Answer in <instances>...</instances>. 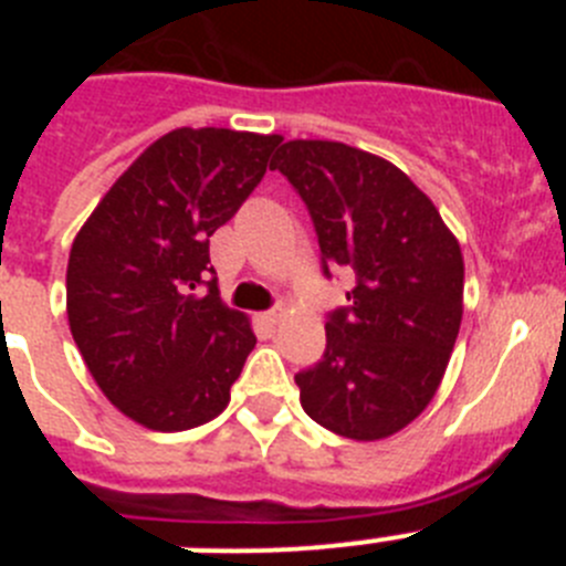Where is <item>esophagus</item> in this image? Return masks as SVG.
<instances>
[{
    "instance_id": "obj_1",
    "label": "esophagus",
    "mask_w": 566,
    "mask_h": 566,
    "mask_svg": "<svg viewBox=\"0 0 566 566\" xmlns=\"http://www.w3.org/2000/svg\"><path fill=\"white\" fill-rule=\"evenodd\" d=\"M260 317H263V323H269V326H274V323H277V319L283 317V308L274 306V308H269V312L260 314Z\"/></svg>"
}]
</instances>
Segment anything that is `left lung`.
Masks as SVG:
<instances>
[{
  "label": "left lung",
  "mask_w": 566,
  "mask_h": 566,
  "mask_svg": "<svg viewBox=\"0 0 566 566\" xmlns=\"http://www.w3.org/2000/svg\"><path fill=\"white\" fill-rule=\"evenodd\" d=\"M306 203L319 266L354 272L323 359L294 374L317 424L357 442L402 431L437 394L462 323L464 263L431 198L394 164L339 142L272 158Z\"/></svg>",
  "instance_id": "8db88e82"
}]
</instances>
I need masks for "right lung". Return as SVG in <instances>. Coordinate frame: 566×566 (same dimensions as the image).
Wrapping results in <instances>:
<instances>
[{"label":"right lung","instance_id":"add662e5","mask_svg":"<svg viewBox=\"0 0 566 566\" xmlns=\"http://www.w3.org/2000/svg\"><path fill=\"white\" fill-rule=\"evenodd\" d=\"M277 144L280 135L172 129L73 240L70 332L104 397L153 431L218 417L258 343L218 297L209 238L263 181Z\"/></svg>","mask_w":566,"mask_h":566}]
</instances>
